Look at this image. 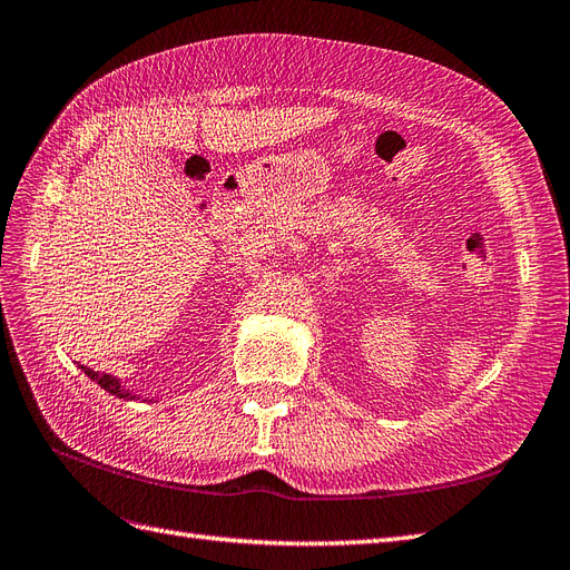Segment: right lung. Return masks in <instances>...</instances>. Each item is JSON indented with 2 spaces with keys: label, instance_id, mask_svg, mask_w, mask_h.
Returning <instances> with one entry per match:
<instances>
[{
  "label": "right lung",
  "instance_id": "right-lung-1",
  "mask_svg": "<svg viewBox=\"0 0 570 570\" xmlns=\"http://www.w3.org/2000/svg\"><path fill=\"white\" fill-rule=\"evenodd\" d=\"M80 370L86 372V375L92 380V382H97L100 384L105 392H109L111 396H117V399H124V401H138L140 399V394H134L131 389H126L124 384H121V380L119 377H114V375H107V372H95V370H90V367H83V365H78Z\"/></svg>",
  "mask_w": 570,
  "mask_h": 570
}]
</instances>
